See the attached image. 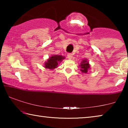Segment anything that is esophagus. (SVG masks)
Returning a JSON list of instances; mask_svg holds the SVG:
<instances>
[{"label": "esophagus", "instance_id": "esophagus-1", "mask_svg": "<svg viewBox=\"0 0 128 128\" xmlns=\"http://www.w3.org/2000/svg\"><path fill=\"white\" fill-rule=\"evenodd\" d=\"M67 56H68V58L69 59H72V58H73V55H72V54H70V53H69V54H67Z\"/></svg>", "mask_w": 128, "mask_h": 128}]
</instances>
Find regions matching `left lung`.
I'll list each match as a JSON object with an SVG mask.
<instances>
[{
  "label": "left lung",
  "mask_w": 128,
  "mask_h": 128,
  "mask_svg": "<svg viewBox=\"0 0 128 128\" xmlns=\"http://www.w3.org/2000/svg\"><path fill=\"white\" fill-rule=\"evenodd\" d=\"M80 67L81 68L80 70H81L82 73H88V69H90V66L89 63H88V62L86 59H84L81 62V64H80Z\"/></svg>",
  "instance_id": "left-lung-1"
}]
</instances>
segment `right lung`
Segmentation results:
<instances>
[{
  "label": "right lung",
  "mask_w": 128,
  "mask_h": 128,
  "mask_svg": "<svg viewBox=\"0 0 128 128\" xmlns=\"http://www.w3.org/2000/svg\"><path fill=\"white\" fill-rule=\"evenodd\" d=\"M64 59V56L62 55H55L49 58L47 61L45 62L44 67L46 68L52 70L58 66V64Z\"/></svg>",
  "instance_id": "right-lung-1"
}]
</instances>
